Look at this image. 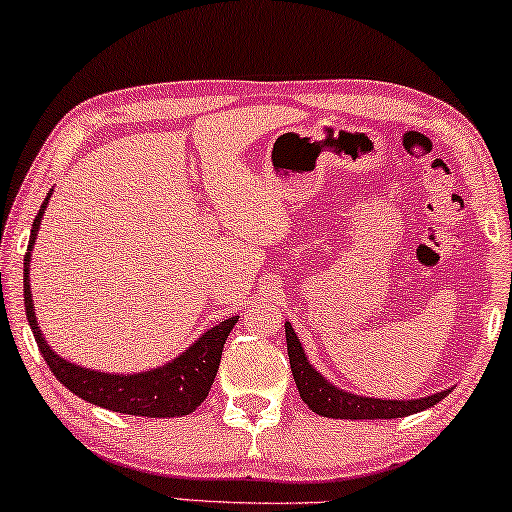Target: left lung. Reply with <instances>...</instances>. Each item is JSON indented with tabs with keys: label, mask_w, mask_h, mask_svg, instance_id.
I'll list each match as a JSON object with an SVG mask.
<instances>
[{
	"label": "left lung",
	"mask_w": 512,
	"mask_h": 512,
	"mask_svg": "<svg viewBox=\"0 0 512 512\" xmlns=\"http://www.w3.org/2000/svg\"><path fill=\"white\" fill-rule=\"evenodd\" d=\"M286 349H289V363L293 380L300 391V398L307 403V408L317 412L321 417L333 419H396L408 417L415 412H422L431 405L443 401L450 394V389L438 391V394L422 396V398H403V401H394V398H373L352 394V391L340 389L328 377L319 373L307 359L303 345H300L296 331H293L291 321H286Z\"/></svg>",
	"instance_id": "left-lung-1"
}]
</instances>
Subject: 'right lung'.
Segmentation results:
<instances>
[{
    "mask_svg": "<svg viewBox=\"0 0 512 512\" xmlns=\"http://www.w3.org/2000/svg\"><path fill=\"white\" fill-rule=\"evenodd\" d=\"M53 188L46 193L41 202L39 214L34 216L30 244L23 263V296H25V314L30 328L37 340L39 352L58 377L60 384L76 394L83 401L100 405L111 412H123V415L135 417H181L191 415L198 405L205 401L209 389H212L216 370L221 363V352L226 345L228 333L233 331L240 317L223 319L219 324L207 328L193 345H188L179 356L163 366L142 370V373H107V370L83 368L72 363L55 352L48 345L44 333H41L37 314H34V300L30 289V261L32 249L37 242L41 219H44L48 200H51Z\"/></svg>",
    "mask_w": 512,
    "mask_h": 512,
    "instance_id": "add662e5",
    "label": "right lung"
}]
</instances>
